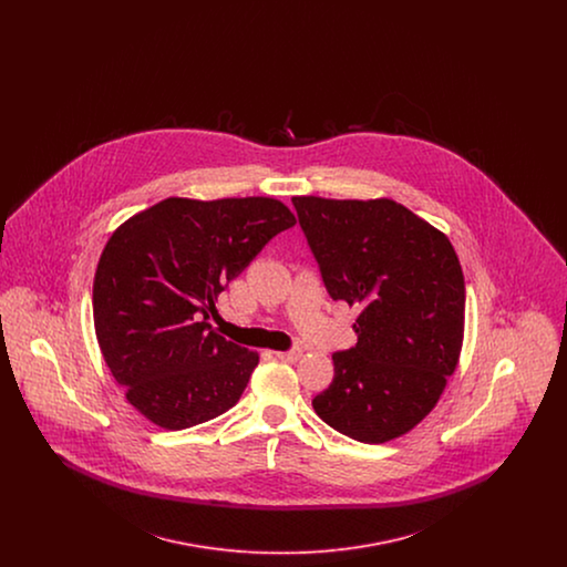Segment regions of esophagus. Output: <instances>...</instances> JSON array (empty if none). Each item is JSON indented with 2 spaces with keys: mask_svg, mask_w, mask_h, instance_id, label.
<instances>
[{
  "mask_svg": "<svg viewBox=\"0 0 567 567\" xmlns=\"http://www.w3.org/2000/svg\"><path fill=\"white\" fill-rule=\"evenodd\" d=\"M274 357L280 359V361H291V363H293V361H297V359L301 357V351H299V349H293V351H276L274 352Z\"/></svg>",
  "mask_w": 567,
  "mask_h": 567,
  "instance_id": "esophagus-1",
  "label": "esophagus"
}]
</instances>
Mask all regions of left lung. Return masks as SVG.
Wrapping results in <instances>:
<instances>
[{
  "mask_svg": "<svg viewBox=\"0 0 567 567\" xmlns=\"http://www.w3.org/2000/svg\"><path fill=\"white\" fill-rule=\"evenodd\" d=\"M329 296L357 306V344L333 352V382L312 400L329 427L382 444L437 404L463 344L465 282L451 240L405 206L291 199Z\"/></svg>",
  "mask_w": 567,
  "mask_h": 567,
  "instance_id": "8db88e82",
  "label": "left lung"
}]
</instances>
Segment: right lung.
<instances>
[{
    "label": "right lung",
    "instance_id": "1",
    "mask_svg": "<svg viewBox=\"0 0 567 567\" xmlns=\"http://www.w3.org/2000/svg\"><path fill=\"white\" fill-rule=\"evenodd\" d=\"M296 225L274 197H167L118 225L93 280V323L125 400L167 432L238 404L259 354L208 323L216 296Z\"/></svg>",
    "mask_w": 567,
    "mask_h": 567
}]
</instances>
